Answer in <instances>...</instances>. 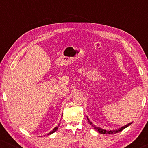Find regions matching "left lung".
Here are the masks:
<instances>
[{
    "mask_svg": "<svg viewBox=\"0 0 148 148\" xmlns=\"http://www.w3.org/2000/svg\"><path fill=\"white\" fill-rule=\"evenodd\" d=\"M87 119H88V121L89 123H90V125H92V127H94V129H96L97 131H98V132L101 133V134H106V135L107 134H114V133H119V132H120V131H123V129L127 128V127H129V125H131V124H132V123H129V124L125 125V126L121 127V128H119L118 129H114V130H105V129H103L102 128H100V127L95 126V125H93V123L91 122V121L90 120V119H88V117H87Z\"/></svg>",
    "mask_w": 148,
    "mask_h": 148,
    "instance_id": "1",
    "label": "left lung"
}]
</instances>
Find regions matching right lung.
<instances>
[{
	"label": "right lung",
	"mask_w": 148,
	"mask_h": 148,
	"mask_svg": "<svg viewBox=\"0 0 148 148\" xmlns=\"http://www.w3.org/2000/svg\"><path fill=\"white\" fill-rule=\"evenodd\" d=\"M58 126H59V125H58ZM57 129H58V127H55V128H54V129H53V130H52V131H50V132L49 133H48V135H51V134H52V133H54V132H55V131H56V130H57ZM44 136H45V135H44Z\"/></svg>",
	"instance_id": "right-lung-1"
}]
</instances>
